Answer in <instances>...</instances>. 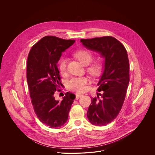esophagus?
I'll use <instances>...</instances> for the list:
<instances>
[{
    "instance_id": "1",
    "label": "esophagus",
    "mask_w": 155,
    "mask_h": 155,
    "mask_svg": "<svg viewBox=\"0 0 155 155\" xmlns=\"http://www.w3.org/2000/svg\"><path fill=\"white\" fill-rule=\"evenodd\" d=\"M81 96H82L81 94H76V100H79Z\"/></svg>"
}]
</instances>
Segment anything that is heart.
<instances>
[{"label":"heart","instance_id":"obj_1","mask_svg":"<svg viewBox=\"0 0 155 155\" xmlns=\"http://www.w3.org/2000/svg\"><path fill=\"white\" fill-rule=\"evenodd\" d=\"M74 56L84 64L88 65L87 70L92 75L98 74L101 69V65L98 61L92 62L93 56L92 53L87 49H81L77 50L74 53ZM68 64V59L64 57L62 58L59 63V69L61 73L65 74L66 73ZM88 79L86 77H74L68 82V87L71 91L77 92H83L87 88V85L88 83Z\"/></svg>","mask_w":155,"mask_h":155}]
</instances>
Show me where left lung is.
I'll list each match as a JSON object with an SVG mask.
<instances>
[{
  "label": "left lung",
  "instance_id": "1",
  "mask_svg": "<svg viewBox=\"0 0 155 155\" xmlns=\"http://www.w3.org/2000/svg\"><path fill=\"white\" fill-rule=\"evenodd\" d=\"M89 50L98 52L104 58L103 71L97 84L101 99L92 98L87 112L89 121L94 125L104 126L118 115L124 104L130 82L129 60L127 50L111 36L81 39Z\"/></svg>",
  "mask_w": 155,
  "mask_h": 155
}]
</instances>
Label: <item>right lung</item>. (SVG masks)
Masks as SVG:
<instances>
[{
	"instance_id": "1",
	"label": "right lung",
	"mask_w": 155,
	"mask_h": 155,
	"mask_svg": "<svg viewBox=\"0 0 155 155\" xmlns=\"http://www.w3.org/2000/svg\"><path fill=\"white\" fill-rule=\"evenodd\" d=\"M75 42L55 36H47L34 45L28 55L27 80L31 103L39 119L51 128L63 126L75 95L67 92L61 101L55 99L54 93L61 85L57 67L61 53Z\"/></svg>"
}]
</instances>
